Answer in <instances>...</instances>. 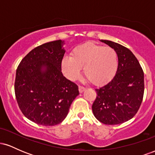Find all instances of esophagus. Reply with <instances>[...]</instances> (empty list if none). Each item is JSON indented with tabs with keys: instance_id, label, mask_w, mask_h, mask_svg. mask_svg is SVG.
Masks as SVG:
<instances>
[{
	"instance_id": "obj_1",
	"label": "esophagus",
	"mask_w": 155,
	"mask_h": 155,
	"mask_svg": "<svg viewBox=\"0 0 155 155\" xmlns=\"http://www.w3.org/2000/svg\"><path fill=\"white\" fill-rule=\"evenodd\" d=\"M85 90H86V88H85L84 87H82V86H79V92H81V93L84 91Z\"/></svg>"
}]
</instances>
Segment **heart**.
Masks as SVG:
<instances>
[{"label":"heart","mask_w":155,"mask_h":155,"mask_svg":"<svg viewBox=\"0 0 155 155\" xmlns=\"http://www.w3.org/2000/svg\"><path fill=\"white\" fill-rule=\"evenodd\" d=\"M90 82L104 85L109 82L118 68V55L110 47H103L94 43H85L73 49L71 57L62 60L63 74L71 81H76L81 76V68Z\"/></svg>","instance_id":"heart-1"}]
</instances>
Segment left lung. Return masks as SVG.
<instances>
[{
    "label": "left lung",
    "mask_w": 155,
    "mask_h": 155,
    "mask_svg": "<svg viewBox=\"0 0 155 155\" xmlns=\"http://www.w3.org/2000/svg\"><path fill=\"white\" fill-rule=\"evenodd\" d=\"M118 55V68L111 81L95 89L94 116L106 124H118L132 119L139 109L144 92V76L139 62L127 48L111 41L101 40Z\"/></svg>",
    "instance_id": "8db88e82"
}]
</instances>
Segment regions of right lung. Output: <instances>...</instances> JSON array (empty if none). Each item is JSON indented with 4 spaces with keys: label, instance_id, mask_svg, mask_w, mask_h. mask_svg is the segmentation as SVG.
Instances as JSON below:
<instances>
[{
    "label": "right lung",
    "instance_id": "add662e5",
    "mask_svg": "<svg viewBox=\"0 0 155 155\" xmlns=\"http://www.w3.org/2000/svg\"><path fill=\"white\" fill-rule=\"evenodd\" d=\"M63 45L64 41L58 40L35 47L23 58L16 71L17 104L23 114L36 124H60L79 95L77 85L62 74Z\"/></svg>",
    "mask_w": 155,
    "mask_h": 155
}]
</instances>
